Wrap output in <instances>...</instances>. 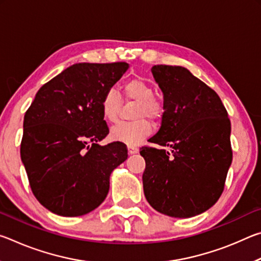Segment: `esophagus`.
Here are the masks:
<instances>
[{
	"label": "esophagus",
	"instance_id": "1",
	"mask_svg": "<svg viewBox=\"0 0 261 261\" xmlns=\"http://www.w3.org/2000/svg\"><path fill=\"white\" fill-rule=\"evenodd\" d=\"M127 151H129V154H136L138 152V148L136 146H132V145H129V146H127Z\"/></svg>",
	"mask_w": 261,
	"mask_h": 261
}]
</instances>
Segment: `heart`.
I'll use <instances>...</instances> for the list:
<instances>
[{
	"mask_svg": "<svg viewBox=\"0 0 261 261\" xmlns=\"http://www.w3.org/2000/svg\"><path fill=\"white\" fill-rule=\"evenodd\" d=\"M123 94L126 100L137 101L135 109V122L120 123L110 130V138L127 145H136L151 135L153 122L160 121L165 114V103L154 94V88L147 82L132 78L123 86ZM122 98L116 90L109 88L100 101L101 114L108 122H116L120 116Z\"/></svg>",
	"mask_w": 261,
	"mask_h": 261,
	"instance_id": "heart-1",
	"label": "heart"
}]
</instances>
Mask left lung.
<instances>
[{"label": "left lung", "mask_w": 261, "mask_h": 261, "mask_svg": "<svg viewBox=\"0 0 261 261\" xmlns=\"http://www.w3.org/2000/svg\"><path fill=\"white\" fill-rule=\"evenodd\" d=\"M152 73L163 92L165 114L149 139L161 148H140L144 193L160 213L191 218L223 192L232 160L230 120L216 92L188 69L158 64Z\"/></svg>", "instance_id": "8db88e82"}]
</instances>
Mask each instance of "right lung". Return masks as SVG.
Instances as JSON below:
<instances>
[{"label": "right lung", "instance_id": "obj_1", "mask_svg": "<svg viewBox=\"0 0 261 261\" xmlns=\"http://www.w3.org/2000/svg\"><path fill=\"white\" fill-rule=\"evenodd\" d=\"M129 65L78 63L38 91L26 110L20 156L31 190L40 204L61 216L95 210L109 191V176L124 162L121 141L98 143L109 129L100 101Z\"/></svg>", "mask_w": 261, "mask_h": 261}]
</instances>
